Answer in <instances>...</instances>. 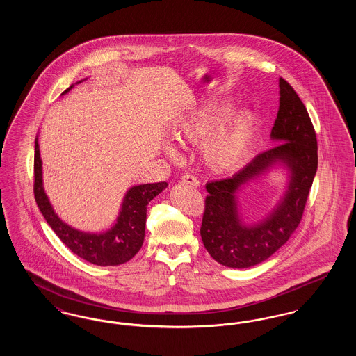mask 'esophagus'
I'll return each instance as SVG.
<instances>
[{
	"label": "esophagus",
	"instance_id": "obj_1",
	"mask_svg": "<svg viewBox=\"0 0 356 356\" xmlns=\"http://www.w3.org/2000/svg\"><path fill=\"white\" fill-rule=\"evenodd\" d=\"M181 181H183L184 184H189V186H199V180H197V177H196L195 175H191V173H186V175H184V176L181 177Z\"/></svg>",
	"mask_w": 356,
	"mask_h": 356
}]
</instances>
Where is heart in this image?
Wrapping results in <instances>:
<instances>
[{
	"instance_id": "1",
	"label": "heart",
	"mask_w": 356,
	"mask_h": 356,
	"mask_svg": "<svg viewBox=\"0 0 356 356\" xmlns=\"http://www.w3.org/2000/svg\"><path fill=\"white\" fill-rule=\"evenodd\" d=\"M227 108H204L192 112L177 121L173 128L176 140L184 144L203 143L207 164L216 170H229L237 167L247 151L254 135V118L250 113H240L228 124L215 129L227 118ZM170 154H176L168 148Z\"/></svg>"
}]
</instances>
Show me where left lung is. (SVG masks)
I'll return each instance as SVG.
<instances>
[{
    "label": "left lung",
    "mask_w": 356,
    "mask_h": 356,
    "mask_svg": "<svg viewBox=\"0 0 356 356\" xmlns=\"http://www.w3.org/2000/svg\"><path fill=\"white\" fill-rule=\"evenodd\" d=\"M271 137L283 140L259 153L232 177L207 184L200 235L209 254L222 266L252 267L275 254L300 224L318 170V140L305 104L284 79H279V111ZM276 161L286 162L291 181L284 202L254 227H245L236 215L234 193L240 185L267 170Z\"/></svg>",
    "instance_id": "1"
}]
</instances>
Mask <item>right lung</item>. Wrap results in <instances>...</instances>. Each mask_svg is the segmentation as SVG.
<instances>
[{"mask_svg": "<svg viewBox=\"0 0 356 356\" xmlns=\"http://www.w3.org/2000/svg\"><path fill=\"white\" fill-rule=\"evenodd\" d=\"M70 88L64 90L63 95L67 93ZM167 186L168 184L165 181H161L132 186L125 195L118 222L111 231L102 235L80 232L60 220L54 213L42 188L41 157L37 138L34 141L33 192L35 203L60 240L73 254L92 264L102 267L119 266L131 260L140 251L145 234L147 205Z\"/></svg>", "mask_w": 356, "mask_h": 356, "instance_id": "1", "label": "right lung"}]
</instances>
